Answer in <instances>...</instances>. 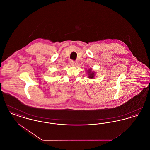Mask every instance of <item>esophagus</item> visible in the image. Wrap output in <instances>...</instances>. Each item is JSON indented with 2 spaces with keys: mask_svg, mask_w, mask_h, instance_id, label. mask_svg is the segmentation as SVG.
<instances>
[{
  "mask_svg": "<svg viewBox=\"0 0 150 150\" xmlns=\"http://www.w3.org/2000/svg\"><path fill=\"white\" fill-rule=\"evenodd\" d=\"M70 64L71 65H72V66H76L77 64H78V62H76V61H70Z\"/></svg>",
  "mask_w": 150,
  "mask_h": 150,
  "instance_id": "1",
  "label": "esophagus"
}]
</instances>
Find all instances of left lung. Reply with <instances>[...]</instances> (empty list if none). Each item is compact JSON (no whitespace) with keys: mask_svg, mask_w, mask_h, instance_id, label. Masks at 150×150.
I'll list each match as a JSON object with an SVG mask.
<instances>
[{"mask_svg":"<svg viewBox=\"0 0 150 150\" xmlns=\"http://www.w3.org/2000/svg\"><path fill=\"white\" fill-rule=\"evenodd\" d=\"M92 69H89V70H86V73L88 74V78L91 79L94 78L95 74H95L96 72L94 71H92Z\"/></svg>","mask_w":150,"mask_h":150,"instance_id":"left-lung-1","label":"left lung"}]
</instances>
